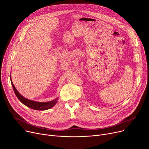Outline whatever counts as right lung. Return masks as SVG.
<instances>
[{
    "mask_svg": "<svg viewBox=\"0 0 149 149\" xmlns=\"http://www.w3.org/2000/svg\"><path fill=\"white\" fill-rule=\"evenodd\" d=\"M10 79H11L12 86H13V90H14V92L15 93V95L17 96V97L20 100L21 103H22L23 104H25L27 107H28L31 109H34V110L45 111V110H48V109L52 108L55 104L57 103L58 98H57L56 100H54L52 101H48V102H37V101H33V100L25 98V97H23L22 95H21L19 93V92L17 91V90L15 89L13 83L12 82L11 76H10Z\"/></svg>",
    "mask_w": 149,
    "mask_h": 149,
    "instance_id": "add662e5",
    "label": "right lung"
}]
</instances>
